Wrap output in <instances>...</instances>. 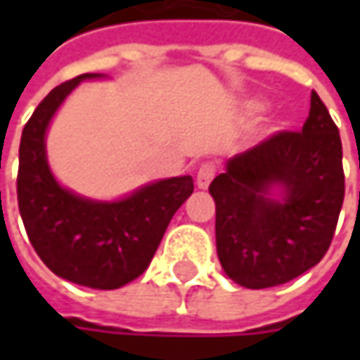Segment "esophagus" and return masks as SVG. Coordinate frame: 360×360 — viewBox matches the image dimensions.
Masks as SVG:
<instances>
[{
	"mask_svg": "<svg viewBox=\"0 0 360 360\" xmlns=\"http://www.w3.org/2000/svg\"><path fill=\"white\" fill-rule=\"evenodd\" d=\"M216 176V168L212 164H202L200 168H198V174H196V184L200 190H206V188L210 186V182H212V178Z\"/></svg>",
	"mask_w": 360,
	"mask_h": 360,
	"instance_id": "obj_1",
	"label": "esophagus"
}]
</instances>
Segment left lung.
Segmentation results:
<instances>
[{
	"label": "left lung",
	"instance_id": "obj_1",
	"mask_svg": "<svg viewBox=\"0 0 360 360\" xmlns=\"http://www.w3.org/2000/svg\"><path fill=\"white\" fill-rule=\"evenodd\" d=\"M216 202V252L244 288L288 283L321 262L345 198L339 128L316 91L300 131H281L224 164Z\"/></svg>",
	"mask_w": 360,
	"mask_h": 360
}]
</instances>
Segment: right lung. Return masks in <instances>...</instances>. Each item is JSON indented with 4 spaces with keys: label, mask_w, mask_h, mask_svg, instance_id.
Segmentation results:
<instances>
[{
    "label": "right lung",
    "mask_w": 360,
    "mask_h": 360,
    "mask_svg": "<svg viewBox=\"0 0 360 360\" xmlns=\"http://www.w3.org/2000/svg\"><path fill=\"white\" fill-rule=\"evenodd\" d=\"M105 77L82 74L53 88L35 108L21 131L18 204L32 246L53 274L79 286L114 290L148 269L194 182L192 176L164 178L114 200L88 198L60 184L46 150L49 124L82 82Z\"/></svg>",
    "instance_id": "obj_1"
}]
</instances>
